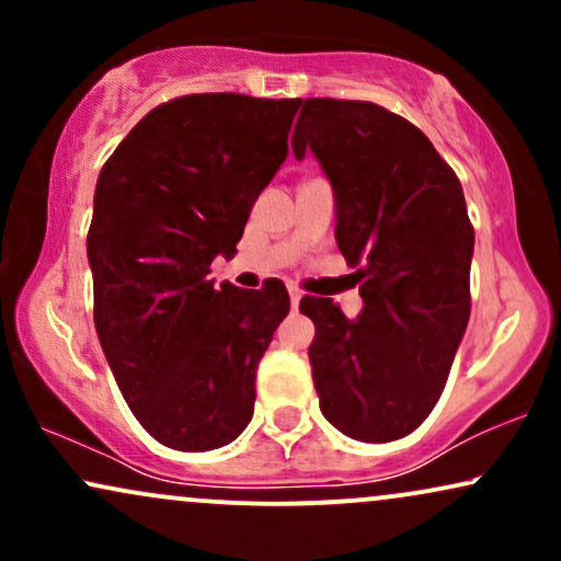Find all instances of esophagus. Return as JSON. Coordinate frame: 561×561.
<instances>
[{"mask_svg":"<svg viewBox=\"0 0 561 561\" xmlns=\"http://www.w3.org/2000/svg\"><path fill=\"white\" fill-rule=\"evenodd\" d=\"M302 298V293L298 287H289V302H293V308H298V302Z\"/></svg>","mask_w":561,"mask_h":561,"instance_id":"esophagus-1","label":"esophagus"}]
</instances>
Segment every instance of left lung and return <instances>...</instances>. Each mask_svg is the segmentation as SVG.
Returning a JSON list of instances; mask_svg holds the SVG:
<instances>
[{"instance_id": "1", "label": "left lung", "mask_w": 561, "mask_h": 561, "mask_svg": "<svg viewBox=\"0 0 561 561\" xmlns=\"http://www.w3.org/2000/svg\"><path fill=\"white\" fill-rule=\"evenodd\" d=\"M293 152H313L334 192V240L358 266L364 308L300 300L319 409L340 433L388 443L435 409L469 321L474 229L465 192L424 134L375 102H302Z\"/></svg>"}]
</instances>
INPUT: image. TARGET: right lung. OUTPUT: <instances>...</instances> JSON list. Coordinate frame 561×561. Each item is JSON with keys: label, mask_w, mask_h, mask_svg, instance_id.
<instances>
[{"label": "right lung", "mask_w": 561, "mask_h": 561, "mask_svg": "<svg viewBox=\"0 0 561 561\" xmlns=\"http://www.w3.org/2000/svg\"><path fill=\"white\" fill-rule=\"evenodd\" d=\"M300 100L186 94L102 165L87 255L94 327L128 409L158 443L210 450L253 420L255 369L287 317L282 282L208 279L287 158Z\"/></svg>", "instance_id": "right-lung-1"}]
</instances>
